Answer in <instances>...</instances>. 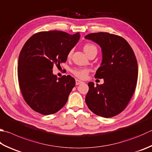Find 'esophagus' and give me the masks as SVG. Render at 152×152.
Segmentation results:
<instances>
[{
    "instance_id": "1",
    "label": "esophagus",
    "mask_w": 152,
    "mask_h": 152,
    "mask_svg": "<svg viewBox=\"0 0 152 152\" xmlns=\"http://www.w3.org/2000/svg\"><path fill=\"white\" fill-rule=\"evenodd\" d=\"M83 81H80V80H78V79H76L75 80V84H76V85H80V84H81V83H83Z\"/></svg>"
}]
</instances>
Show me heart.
<instances>
[{
    "label": "heart",
    "mask_w": 152,
    "mask_h": 152,
    "mask_svg": "<svg viewBox=\"0 0 152 152\" xmlns=\"http://www.w3.org/2000/svg\"><path fill=\"white\" fill-rule=\"evenodd\" d=\"M83 50L85 51V53L87 54V56H88L91 53H92L93 51H97V48L94 44L88 43V44H85L83 46ZM71 53H72V51H69V53H68V57H70L71 56ZM71 71L74 75L77 77V78L83 79L87 77L88 73L89 72V70L87 69L76 68L74 69H72Z\"/></svg>",
    "instance_id": "b5f03b06"
}]
</instances>
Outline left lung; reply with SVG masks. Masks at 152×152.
I'll list each match as a JSON object with an SVG mask.
<instances>
[{
    "label": "left lung",
    "mask_w": 152,
    "mask_h": 152,
    "mask_svg": "<svg viewBox=\"0 0 152 152\" xmlns=\"http://www.w3.org/2000/svg\"><path fill=\"white\" fill-rule=\"evenodd\" d=\"M101 46L102 63L94 77L104 79L102 85L88 83L86 104L96 115L111 118L125 109L135 91L138 63L130 44L121 36L107 32L85 37Z\"/></svg>",
    "instance_id": "obj_1"
}]
</instances>
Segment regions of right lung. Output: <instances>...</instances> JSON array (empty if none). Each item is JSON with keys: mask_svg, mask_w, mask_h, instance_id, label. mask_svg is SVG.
<instances>
[{"mask_svg": "<svg viewBox=\"0 0 152 152\" xmlns=\"http://www.w3.org/2000/svg\"><path fill=\"white\" fill-rule=\"evenodd\" d=\"M79 38V32L53 30L36 33L25 43L18 58V83L23 98L34 111L49 115L66 104L75 80L70 75L58 78L52 69L67 61Z\"/></svg>", "mask_w": 152, "mask_h": 152, "instance_id": "right-lung-1", "label": "right lung"}]
</instances>
